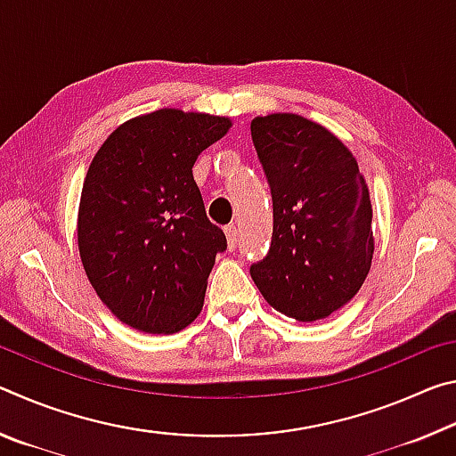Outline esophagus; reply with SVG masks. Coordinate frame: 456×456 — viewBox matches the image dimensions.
Segmentation results:
<instances>
[{"instance_id": "obj_1", "label": "esophagus", "mask_w": 456, "mask_h": 456, "mask_svg": "<svg viewBox=\"0 0 456 456\" xmlns=\"http://www.w3.org/2000/svg\"><path fill=\"white\" fill-rule=\"evenodd\" d=\"M225 237H227V247H229V251H233L235 247H237V227L235 225H229V227H225Z\"/></svg>"}]
</instances>
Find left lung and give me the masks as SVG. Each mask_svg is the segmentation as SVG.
<instances>
[{
	"label": "left lung",
	"instance_id": "8db88e82",
	"mask_svg": "<svg viewBox=\"0 0 456 456\" xmlns=\"http://www.w3.org/2000/svg\"><path fill=\"white\" fill-rule=\"evenodd\" d=\"M251 136L273 199L272 247L251 265L253 281L288 318H328L352 302L372 265L364 175L331 130L299 114L256 117Z\"/></svg>",
	"mask_w": 456,
	"mask_h": 456
}]
</instances>
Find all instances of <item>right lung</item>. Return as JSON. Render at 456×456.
I'll list each match as a JSON object with an SVG mask.
<instances>
[{
	"mask_svg": "<svg viewBox=\"0 0 456 456\" xmlns=\"http://www.w3.org/2000/svg\"><path fill=\"white\" fill-rule=\"evenodd\" d=\"M233 120L160 108L100 146L82 184L78 251L114 318L144 334H176L203 310L225 235L207 219L192 165Z\"/></svg>",
	"mask_w": 456,
	"mask_h": 456,
	"instance_id": "1",
	"label": "right lung"
}]
</instances>
